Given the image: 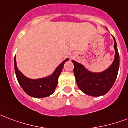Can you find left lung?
<instances>
[{"label": "left lung", "mask_w": 128, "mask_h": 128, "mask_svg": "<svg viewBox=\"0 0 128 128\" xmlns=\"http://www.w3.org/2000/svg\"><path fill=\"white\" fill-rule=\"evenodd\" d=\"M113 38L116 51L115 58L112 65L105 71L98 73L92 72L88 70L82 64L72 60L74 66V74L77 85L80 90L86 94L92 96L105 95L110 91L115 83L120 67V55L117 43L114 36Z\"/></svg>", "instance_id": "1"}]
</instances>
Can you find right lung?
Here are the masks:
<instances>
[{
    "label": "right lung",
    "mask_w": 128,
    "mask_h": 128,
    "mask_svg": "<svg viewBox=\"0 0 128 128\" xmlns=\"http://www.w3.org/2000/svg\"><path fill=\"white\" fill-rule=\"evenodd\" d=\"M68 60L69 59L67 58L62 62L50 76L39 79H31L25 76L18 70L16 66L15 56L14 64L16 78L23 90L30 96L35 98H44L50 96L53 94L57 86L58 77L62 72L65 62Z\"/></svg>",
    "instance_id": "obj_1"
}]
</instances>
